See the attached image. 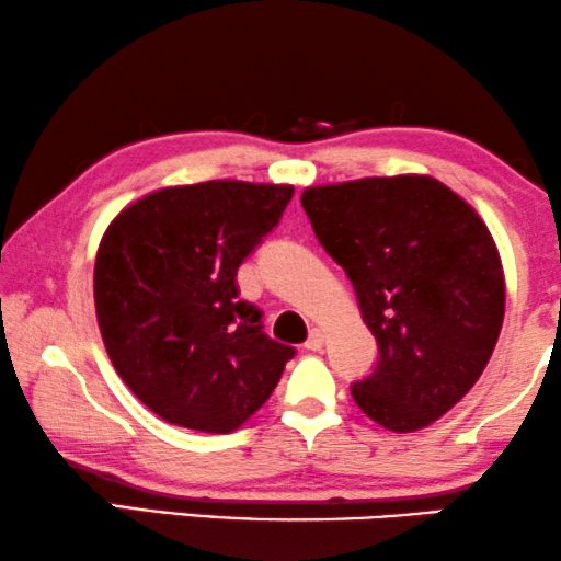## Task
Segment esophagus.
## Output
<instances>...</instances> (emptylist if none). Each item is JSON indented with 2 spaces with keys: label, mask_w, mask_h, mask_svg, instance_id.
<instances>
[{
  "label": "esophagus",
  "mask_w": 561,
  "mask_h": 561,
  "mask_svg": "<svg viewBox=\"0 0 561 561\" xmlns=\"http://www.w3.org/2000/svg\"><path fill=\"white\" fill-rule=\"evenodd\" d=\"M322 345H325V335H322V330H312L310 337L305 341V348L307 351H320Z\"/></svg>",
  "instance_id": "34e87169"
}]
</instances>
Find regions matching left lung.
I'll list each match as a JSON object with an SVG mask.
<instances>
[{
  "mask_svg": "<svg viewBox=\"0 0 561 561\" xmlns=\"http://www.w3.org/2000/svg\"><path fill=\"white\" fill-rule=\"evenodd\" d=\"M302 208L378 343L353 399L391 432L427 427L476 386L499 343L506 282L491 231L427 175L307 187Z\"/></svg>",
  "mask_w": 561,
  "mask_h": 561,
  "instance_id": "left-lung-1",
  "label": "left lung"
}]
</instances>
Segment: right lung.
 Listing matches in <instances>:
<instances>
[{"label": "right lung", "instance_id": "right-lung-1", "mask_svg": "<svg viewBox=\"0 0 561 561\" xmlns=\"http://www.w3.org/2000/svg\"><path fill=\"white\" fill-rule=\"evenodd\" d=\"M291 195L239 180L164 187L106 228L93 266L101 337L122 381L164 422L226 435L279 383L295 348L264 333L236 272Z\"/></svg>", "mask_w": 561, "mask_h": 561}]
</instances>
